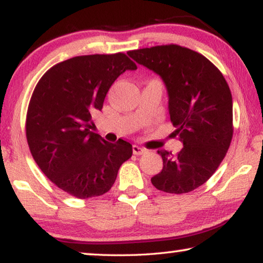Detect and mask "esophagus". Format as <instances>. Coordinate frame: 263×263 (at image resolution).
Listing matches in <instances>:
<instances>
[{
  "label": "esophagus",
  "instance_id": "34e87169",
  "mask_svg": "<svg viewBox=\"0 0 263 263\" xmlns=\"http://www.w3.org/2000/svg\"><path fill=\"white\" fill-rule=\"evenodd\" d=\"M133 153H134V155H143L147 153V149L141 148L139 145H133Z\"/></svg>",
  "mask_w": 263,
  "mask_h": 263
}]
</instances>
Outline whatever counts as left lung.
I'll return each mask as SVG.
<instances>
[{"label": "left lung", "instance_id": "left-lung-1", "mask_svg": "<svg viewBox=\"0 0 263 263\" xmlns=\"http://www.w3.org/2000/svg\"><path fill=\"white\" fill-rule=\"evenodd\" d=\"M128 54L164 81L170 120L184 147L178 154L158 150L163 169L152 183L157 190L182 195L203 185L220 165L233 137V103L219 68L177 44L132 50Z\"/></svg>", "mask_w": 263, "mask_h": 263}]
</instances>
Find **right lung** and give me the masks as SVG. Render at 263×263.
I'll return each instance as SVG.
<instances>
[{
    "instance_id": "1",
    "label": "right lung",
    "mask_w": 263,
    "mask_h": 263,
    "mask_svg": "<svg viewBox=\"0 0 263 263\" xmlns=\"http://www.w3.org/2000/svg\"><path fill=\"white\" fill-rule=\"evenodd\" d=\"M136 64L122 52L78 55L55 64L30 99L25 135L34 162L59 189L79 199L108 192L133 147L89 130L116 78Z\"/></svg>"
}]
</instances>
